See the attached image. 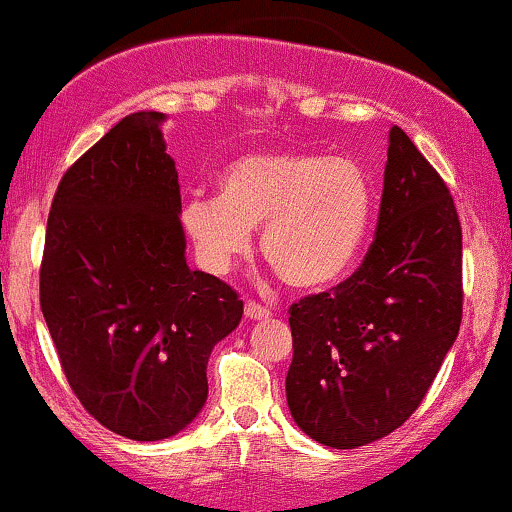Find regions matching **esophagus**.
I'll return each instance as SVG.
<instances>
[{"label": "esophagus", "instance_id": "1", "mask_svg": "<svg viewBox=\"0 0 512 512\" xmlns=\"http://www.w3.org/2000/svg\"><path fill=\"white\" fill-rule=\"evenodd\" d=\"M245 317L252 319V322H257V319H269L272 317V312L257 303H245Z\"/></svg>", "mask_w": 512, "mask_h": 512}]
</instances>
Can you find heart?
Segmentation results:
<instances>
[{
  "instance_id": "obj_1",
  "label": "heart",
  "mask_w": 512,
  "mask_h": 512,
  "mask_svg": "<svg viewBox=\"0 0 512 512\" xmlns=\"http://www.w3.org/2000/svg\"><path fill=\"white\" fill-rule=\"evenodd\" d=\"M372 209V178L355 159L276 147L226 164L217 197L188 200L181 221L207 272H231L260 229L276 274L298 291H322L355 269Z\"/></svg>"
}]
</instances>
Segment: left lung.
Listing matches in <instances>:
<instances>
[{
  "mask_svg": "<svg viewBox=\"0 0 512 512\" xmlns=\"http://www.w3.org/2000/svg\"><path fill=\"white\" fill-rule=\"evenodd\" d=\"M463 317V233L446 183L391 126L377 236L360 269L291 305L286 400L317 443L357 448L398 429Z\"/></svg>",
  "mask_w": 512,
  "mask_h": 512,
  "instance_id": "obj_1",
  "label": "left lung"
}]
</instances>
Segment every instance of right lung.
<instances>
[{
	"mask_svg": "<svg viewBox=\"0 0 512 512\" xmlns=\"http://www.w3.org/2000/svg\"><path fill=\"white\" fill-rule=\"evenodd\" d=\"M162 112L123 116L61 178L40 305L83 408L133 441H162L207 403V362L243 317L217 276L190 269Z\"/></svg>",
	"mask_w": 512,
	"mask_h": 512,
	"instance_id": "obj_1",
	"label": "right lung"
}]
</instances>
